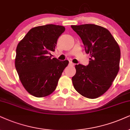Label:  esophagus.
Wrapping results in <instances>:
<instances>
[{"label": "esophagus", "instance_id": "34e87169", "mask_svg": "<svg viewBox=\"0 0 130 130\" xmlns=\"http://www.w3.org/2000/svg\"><path fill=\"white\" fill-rule=\"evenodd\" d=\"M74 64H75L73 63V62H72V61H70L69 62V65L70 66H74Z\"/></svg>", "mask_w": 130, "mask_h": 130}]
</instances>
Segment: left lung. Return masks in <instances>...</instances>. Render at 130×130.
<instances>
[{
	"instance_id": "left-lung-1",
	"label": "left lung",
	"mask_w": 130,
	"mask_h": 130,
	"mask_svg": "<svg viewBox=\"0 0 130 130\" xmlns=\"http://www.w3.org/2000/svg\"><path fill=\"white\" fill-rule=\"evenodd\" d=\"M81 37L85 51L90 54L87 66H75L72 78L73 87L83 96L97 98L111 86L119 70L121 51L111 33L106 28L94 25H72Z\"/></svg>"
}]
</instances>
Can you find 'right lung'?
I'll use <instances>...</instances> for the list:
<instances>
[{"label":"right lung","instance_id":"right-lung-1","mask_svg":"<svg viewBox=\"0 0 130 130\" xmlns=\"http://www.w3.org/2000/svg\"><path fill=\"white\" fill-rule=\"evenodd\" d=\"M62 26L46 25L32 28L19 43L15 67L22 85L32 95L42 98L55 90L68 60L51 58Z\"/></svg>","mask_w":130,"mask_h":130}]
</instances>
